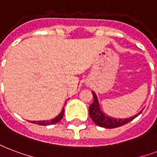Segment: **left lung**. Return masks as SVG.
Returning a JSON list of instances; mask_svg holds the SVG:
<instances>
[{"label":"left lung","mask_w":157,"mask_h":157,"mask_svg":"<svg viewBox=\"0 0 157 157\" xmlns=\"http://www.w3.org/2000/svg\"><path fill=\"white\" fill-rule=\"evenodd\" d=\"M92 94H93L94 100H93V103L89 106L90 117L91 118L94 124L98 126L105 128H115L121 127L124 124H128L142 113V111H141L137 115L131 117V118H125V119H117V118H111L101 111L95 93L92 91Z\"/></svg>","instance_id":"obj_1"}]
</instances>
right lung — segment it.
Returning <instances> with one entry per match:
<instances>
[{
  "mask_svg": "<svg viewBox=\"0 0 157 157\" xmlns=\"http://www.w3.org/2000/svg\"><path fill=\"white\" fill-rule=\"evenodd\" d=\"M63 115H64V109H63L62 112L60 113L58 116H57L56 118L52 119L51 121H31V123L33 124H39V125H43V126H47V125H51V124H57V122H59L62 118H63Z\"/></svg>",
  "mask_w": 157,
  "mask_h": 157,
  "instance_id": "obj_1",
  "label": "right lung"
}]
</instances>
